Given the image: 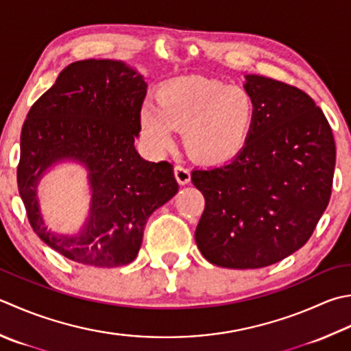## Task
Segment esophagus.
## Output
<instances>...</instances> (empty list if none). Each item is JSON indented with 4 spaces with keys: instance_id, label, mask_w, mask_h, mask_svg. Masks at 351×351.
<instances>
[{
    "instance_id": "34e87169",
    "label": "esophagus",
    "mask_w": 351,
    "mask_h": 351,
    "mask_svg": "<svg viewBox=\"0 0 351 351\" xmlns=\"http://www.w3.org/2000/svg\"><path fill=\"white\" fill-rule=\"evenodd\" d=\"M175 178H176V181L180 182L181 185H187L191 181L190 170L182 167V166H175Z\"/></svg>"
}]
</instances>
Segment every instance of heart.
<instances>
[{
  "label": "heart",
  "mask_w": 351,
  "mask_h": 351,
  "mask_svg": "<svg viewBox=\"0 0 351 351\" xmlns=\"http://www.w3.org/2000/svg\"><path fill=\"white\" fill-rule=\"evenodd\" d=\"M156 108L143 106L138 126L143 140L158 154L173 147L175 130H184L190 155L204 164H223L250 138L256 108L242 86L219 80L182 77L155 93Z\"/></svg>",
  "instance_id": "obj_1"
}]
</instances>
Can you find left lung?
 <instances>
[{
	"instance_id": "obj_1",
	"label": "left lung",
	"mask_w": 351,
	"mask_h": 351,
	"mask_svg": "<svg viewBox=\"0 0 351 351\" xmlns=\"http://www.w3.org/2000/svg\"><path fill=\"white\" fill-rule=\"evenodd\" d=\"M256 115L245 147L219 167L193 170L205 197L199 251L230 269H258L298 251L327 208L336 147L311 95L263 75H245Z\"/></svg>"
}]
</instances>
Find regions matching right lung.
Returning <instances> with one entry per match:
<instances>
[{"label":"right lung","instance_id":"right-lung-1","mask_svg":"<svg viewBox=\"0 0 351 351\" xmlns=\"http://www.w3.org/2000/svg\"><path fill=\"white\" fill-rule=\"evenodd\" d=\"M147 84L125 62L86 59L60 71L33 103L21 132L18 190L33 231L73 262L117 267L134 262L149 216L176 195L173 166L135 150ZM62 159L88 170L93 197L77 237L48 232L38 211L40 176Z\"/></svg>","mask_w":351,"mask_h":351}]
</instances>
